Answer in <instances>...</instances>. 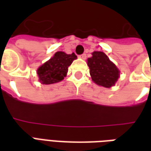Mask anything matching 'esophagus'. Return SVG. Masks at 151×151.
<instances>
[{
	"label": "esophagus",
	"mask_w": 151,
	"mask_h": 151,
	"mask_svg": "<svg viewBox=\"0 0 151 151\" xmlns=\"http://www.w3.org/2000/svg\"><path fill=\"white\" fill-rule=\"evenodd\" d=\"M79 57H81L82 59L85 60L86 58V53H83V54H82V55H80V56H79Z\"/></svg>",
	"instance_id": "1"
}]
</instances>
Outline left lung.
<instances>
[{
    "mask_svg": "<svg viewBox=\"0 0 151 151\" xmlns=\"http://www.w3.org/2000/svg\"><path fill=\"white\" fill-rule=\"evenodd\" d=\"M92 80L99 86L109 88L119 78V69L103 52H94L87 60Z\"/></svg>",
    "mask_w": 151,
    "mask_h": 151,
    "instance_id": "1",
    "label": "left lung"
}]
</instances>
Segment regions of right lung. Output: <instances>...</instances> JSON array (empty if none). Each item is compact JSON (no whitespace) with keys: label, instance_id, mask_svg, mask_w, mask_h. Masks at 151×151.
Here are the masks:
<instances>
[{"label":"right lung","instance_id":"1","mask_svg":"<svg viewBox=\"0 0 151 151\" xmlns=\"http://www.w3.org/2000/svg\"><path fill=\"white\" fill-rule=\"evenodd\" d=\"M77 58L74 53L66 54L64 52H57L49 60L38 69L37 73L40 82L49 85L60 82L68 72L69 66Z\"/></svg>","mask_w":151,"mask_h":151}]
</instances>
